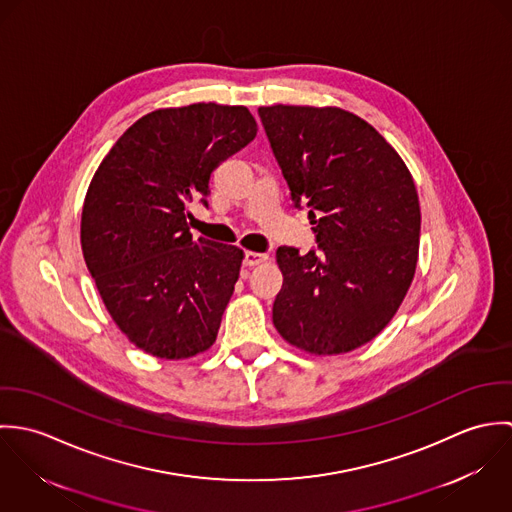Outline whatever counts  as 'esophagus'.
Returning <instances> with one entry per match:
<instances>
[{
  "label": "esophagus",
  "instance_id": "obj_1",
  "mask_svg": "<svg viewBox=\"0 0 512 512\" xmlns=\"http://www.w3.org/2000/svg\"><path fill=\"white\" fill-rule=\"evenodd\" d=\"M264 262H268V254H262V252H246L244 254V266H258Z\"/></svg>",
  "mask_w": 512,
  "mask_h": 512
}]
</instances>
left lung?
Wrapping results in <instances>:
<instances>
[{
    "label": "left lung",
    "instance_id": "8db88e82",
    "mask_svg": "<svg viewBox=\"0 0 512 512\" xmlns=\"http://www.w3.org/2000/svg\"><path fill=\"white\" fill-rule=\"evenodd\" d=\"M258 114L317 242L307 254L278 248L274 325L311 355L359 349L390 323L414 280L422 222L414 179L396 149L347 110L276 104Z\"/></svg>",
    "mask_w": 512,
    "mask_h": 512
}]
</instances>
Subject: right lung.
<instances>
[{
  "label": "right lung",
  "mask_w": 512,
  "mask_h": 512,
  "mask_svg": "<svg viewBox=\"0 0 512 512\" xmlns=\"http://www.w3.org/2000/svg\"><path fill=\"white\" fill-rule=\"evenodd\" d=\"M258 126L246 106L199 102L149 112L108 151L86 191L80 244L120 331L153 357L205 353L219 333L244 252L189 232L220 161Z\"/></svg>",
  "instance_id": "add662e5"
}]
</instances>
